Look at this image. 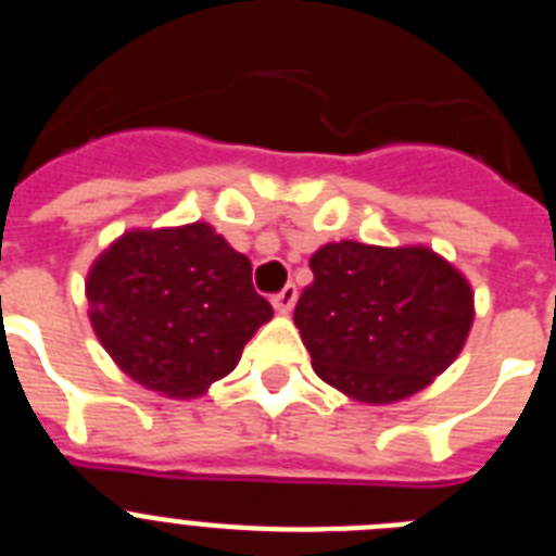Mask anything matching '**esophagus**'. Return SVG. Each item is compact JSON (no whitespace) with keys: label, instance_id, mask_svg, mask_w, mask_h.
Instances as JSON below:
<instances>
[{"label":"esophagus","instance_id":"34e87169","mask_svg":"<svg viewBox=\"0 0 556 556\" xmlns=\"http://www.w3.org/2000/svg\"><path fill=\"white\" fill-rule=\"evenodd\" d=\"M294 303H298V287H294V283H287V287H283L281 292L273 294V306H275V312H281V314L292 312Z\"/></svg>","mask_w":556,"mask_h":556}]
</instances>
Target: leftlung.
I'll return each mask as SVG.
<instances>
[{"label": "left lung", "instance_id": "8db88e82", "mask_svg": "<svg viewBox=\"0 0 556 556\" xmlns=\"http://www.w3.org/2000/svg\"><path fill=\"white\" fill-rule=\"evenodd\" d=\"M294 326L314 372L362 404H395L459 356L473 326V292L429 248L323 244Z\"/></svg>", "mask_w": 556, "mask_h": 556}]
</instances>
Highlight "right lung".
Instances as JSON below:
<instances>
[{
  "instance_id": "add662e5",
  "label": "right lung",
  "mask_w": 556,
  "mask_h": 556,
  "mask_svg": "<svg viewBox=\"0 0 556 556\" xmlns=\"http://www.w3.org/2000/svg\"><path fill=\"white\" fill-rule=\"evenodd\" d=\"M250 273L248 255L205 223L127 230L88 273V317L132 381L166 397L203 395L273 317Z\"/></svg>"
}]
</instances>
